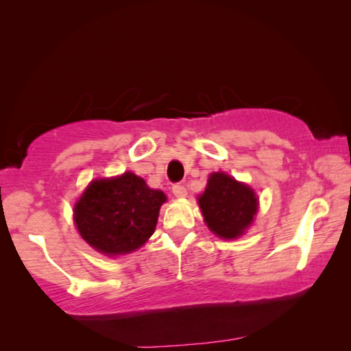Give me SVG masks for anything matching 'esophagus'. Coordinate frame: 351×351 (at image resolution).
<instances>
[{"label":"esophagus","instance_id":"34e87169","mask_svg":"<svg viewBox=\"0 0 351 351\" xmlns=\"http://www.w3.org/2000/svg\"><path fill=\"white\" fill-rule=\"evenodd\" d=\"M171 192H173L176 198H184L187 195V189L184 187L182 184H175V186L171 187Z\"/></svg>","mask_w":351,"mask_h":351}]
</instances>
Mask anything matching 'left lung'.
I'll use <instances>...</instances> for the list:
<instances>
[{"label": "left lung", "instance_id": "1", "mask_svg": "<svg viewBox=\"0 0 351 351\" xmlns=\"http://www.w3.org/2000/svg\"><path fill=\"white\" fill-rule=\"evenodd\" d=\"M198 203L206 224L221 239L240 237L257 212L254 190L221 171L209 176Z\"/></svg>", "mask_w": 351, "mask_h": 351}]
</instances>
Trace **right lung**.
Instances as JSON below:
<instances>
[{
    "instance_id": "1",
    "label": "right lung",
    "mask_w": 351,
    "mask_h": 351,
    "mask_svg": "<svg viewBox=\"0 0 351 351\" xmlns=\"http://www.w3.org/2000/svg\"><path fill=\"white\" fill-rule=\"evenodd\" d=\"M167 199L127 171L91 182L74 207L77 229L88 245L106 255L132 252L150 239Z\"/></svg>"
}]
</instances>
